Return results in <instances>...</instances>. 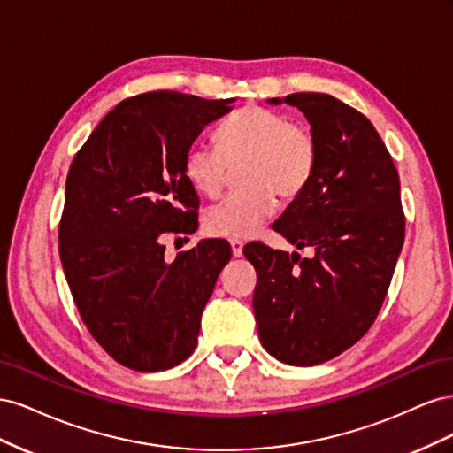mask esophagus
Returning <instances> with one entry per match:
<instances>
[{"instance_id": "esophagus-1", "label": "esophagus", "mask_w": 453, "mask_h": 453, "mask_svg": "<svg viewBox=\"0 0 453 453\" xmlns=\"http://www.w3.org/2000/svg\"><path fill=\"white\" fill-rule=\"evenodd\" d=\"M230 248H232V255H234V257H242V253H243V242H242V240H236V238H232V240H230Z\"/></svg>"}]
</instances>
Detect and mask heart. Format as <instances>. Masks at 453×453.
Here are the masks:
<instances>
[{"label": "heart", "mask_w": 453, "mask_h": 453, "mask_svg": "<svg viewBox=\"0 0 453 453\" xmlns=\"http://www.w3.org/2000/svg\"><path fill=\"white\" fill-rule=\"evenodd\" d=\"M243 164L245 188L228 195L203 215L211 236L250 238L278 205L276 195L295 198L311 181L318 166L313 134L289 117L263 105H248L217 130V145L196 140L188 145L183 172L200 195L221 193L230 166Z\"/></svg>", "instance_id": "obj_1"}]
</instances>
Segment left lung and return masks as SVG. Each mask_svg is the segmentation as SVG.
Masks as SVG:
<instances>
[{
  "mask_svg": "<svg viewBox=\"0 0 453 453\" xmlns=\"http://www.w3.org/2000/svg\"><path fill=\"white\" fill-rule=\"evenodd\" d=\"M298 107L318 142L308 187L272 228L313 257L248 243L257 270L253 311L260 344L281 363L313 366L361 340L388 295L404 243L399 173L363 113L334 96L272 98Z\"/></svg>",
  "mask_w": 453,
  "mask_h": 453,
  "instance_id": "8db88e82",
  "label": "left lung"
}]
</instances>
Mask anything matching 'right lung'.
<instances>
[{"instance_id":"add662e5","label":"right lung","mask_w":453,"mask_h":453,"mask_svg":"<svg viewBox=\"0 0 453 453\" xmlns=\"http://www.w3.org/2000/svg\"><path fill=\"white\" fill-rule=\"evenodd\" d=\"M232 102L172 90L122 100L67 172L58 228L67 285L94 340L138 372L172 368L195 351L202 311L230 260L221 240L166 260L160 240L198 228L183 158Z\"/></svg>"}]
</instances>
